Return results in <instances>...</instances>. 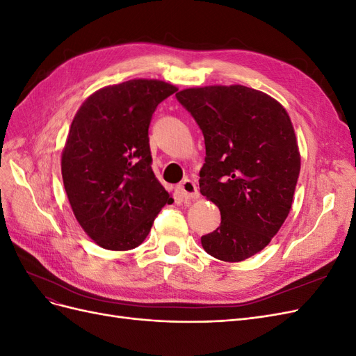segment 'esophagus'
<instances>
[{
    "instance_id": "1",
    "label": "esophagus",
    "mask_w": 356,
    "mask_h": 356,
    "mask_svg": "<svg viewBox=\"0 0 356 356\" xmlns=\"http://www.w3.org/2000/svg\"><path fill=\"white\" fill-rule=\"evenodd\" d=\"M178 191H179V195L184 197V199H187V200H193V199H197L199 197L197 186L191 179H184L182 182H179Z\"/></svg>"
}]
</instances>
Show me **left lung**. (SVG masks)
<instances>
[{"label":"left lung","mask_w":356,"mask_h":356,"mask_svg":"<svg viewBox=\"0 0 356 356\" xmlns=\"http://www.w3.org/2000/svg\"><path fill=\"white\" fill-rule=\"evenodd\" d=\"M177 99L204 138L200 193L221 212L203 250L243 261L270 243L293 204L301 163L293 123L272 96L241 84L184 89Z\"/></svg>","instance_id":"obj_1"}]
</instances>
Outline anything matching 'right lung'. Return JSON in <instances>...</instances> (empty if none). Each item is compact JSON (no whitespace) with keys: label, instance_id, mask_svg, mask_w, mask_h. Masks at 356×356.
I'll return each instance as SVG.
<instances>
[{"label":"right lung","instance_id":"add662e5","mask_svg":"<svg viewBox=\"0 0 356 356\" xmlns=\"http://www.w3.org/2000/svg\"><path fill=\"white\" fill-rule=\"evenodd\" d=\"M174 84L135 79L92 93L62 152V179L81 229L101 248L129 251L148 236L170 197L152 169L148 127Z\"/></svg>","mask_w":356,"mask_h":356}]
</instances>
